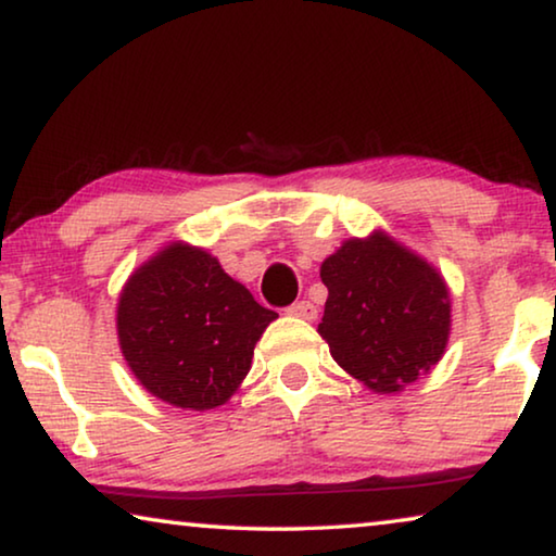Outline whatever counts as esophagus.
I'll return each mask as SVG.
<instances>
[{"label": "esophagus", "instance_id": "obj_1", "mask_svg": "<svg viewBox=\"0 0 556 556\" xmlns=\"http://www.w3.org/2000/svg\"><path fill=\"white\" fill-rule=\"evenodd\" d=\"M288 313H291V316H295V318H303V320H313L318 316L316 305H313L311 301H295L291 308H288Z\"/></svg>", "mask_w": 556, "mask_h": 556}]
</instances>
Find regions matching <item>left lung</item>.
<instances>
[{"instance_id":"obj_1","label":"left lung","mask_w":556,"mask_h":556,"mask_svg":"<svg viewBox=\"0 0 556 556\" xmlns=\"http://www.w3.org/2000/svg\"><path fill=\"white\" fill-rule=\"evenodd\" d=\"M328 301L318 333L336 364L376 393H396L444 356L452 331L446 280L376 230L320 263Z\"/></svg>"}]
</instances>
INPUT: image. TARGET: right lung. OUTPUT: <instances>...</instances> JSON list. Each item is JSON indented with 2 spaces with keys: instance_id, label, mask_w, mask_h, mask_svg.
I'll use <instances>...</instances> for the list:
<instances>
[{
  "instance_id": "right-lung-1",
  "label": "right lung",
  "mask_w": 556,
  "mask_h": 556,
  "mask_svg": "<svg viewBox=\"0 0 556 556\" xmlns=\"http://www.w3.org/2000/svg\"><path fill=\"white\" fill-rule=\"evenodd\" d=\"M276 318L203 248L170 243L127 278L117 338L152 396L207 412L238 391L255 343Z\"/></svg>"
}]
</instances>
